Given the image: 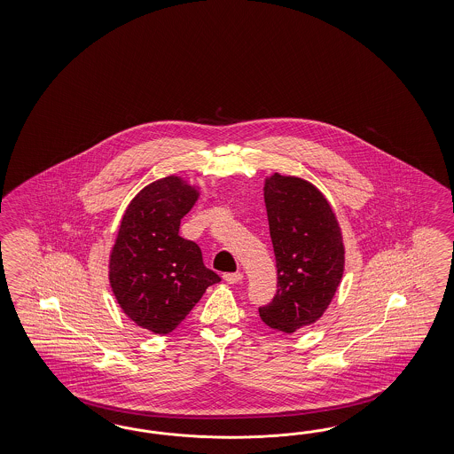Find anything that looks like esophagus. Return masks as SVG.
I'll return each mask as SVG.
<instances>
[{
    "label": "esophagus",
    "instance_id": "1",
    "mask_svg": "<svg viewBox=\"0 0 454 454\" xmlns=\"http://www.w3.org/2000/svg\"><path fill=\"white\" fill-rule=\"evenodd\" d=\"M223 278H224V281H226V283H230V285H236V283H239V281L243 279V273H226Z\"/></svg>",
    "mask_w": 454,
    "mask_h": 454
}]
</instances>
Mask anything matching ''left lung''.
<instances>
[{
	"instance_id": "left-lung-1",
	"label": "left lung",
	"mask_w": 454,
	"mask_h": 454,
	"mask_svg": "<svg viewBox=\"0 0 454 454\" xmlns=\"http://www.w3.org/2000/svg\"><path fill=\"white\" fill-rule=\"evenodd\" d=\"M278 289L260 306L262 323L294 333L323 317L344 268V247L326 198L301 178L275 173L264 183Z\"/></svg>"
}]
</instances>
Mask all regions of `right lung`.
I'll list each match as a JSON object with an SVG mask.
<instances>
[{
    "instance_id": "add662e5",
    "label": "right lung",
    "mask_w": 454,
    "mask_h": 454,
    "mask_svg": "<svg viewBox=\"0 0 454 454\" xmlns=\"http://www.w3.org/2000/svg\"><path fill=\"white\" fill-rule=\"evenodd\" d=\"M196 200L194 188L168 176L143 188L124 211L111 251V288L124 313L145 330H176L207 286L221 281L205 266L200 247L178 234Z\"/></svg>"
}]
</instances>
